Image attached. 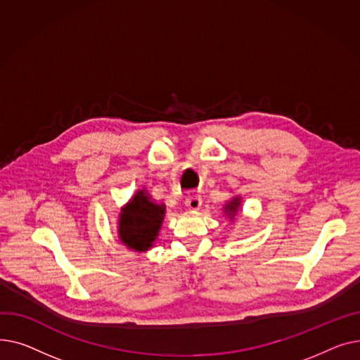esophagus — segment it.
<instances>
[{"instance_id":"1","label":"esophagus","mask_w":360,"mask_h":360,"mask_svg":"<svg viewBox=\"0 0 360 360\" xmlns=\"http://www.w3.org/2000/svg\"><path fill=\"white\" fill-rule=\"evenodd\" d=\"M184 205H186L188 209L196 210V209H199V207H200V205H202V199H200V196H199V195L187 196V198L184 199Z\"/></svg>"}]
</instances>
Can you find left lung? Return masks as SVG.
Instances as JSON below:
<instances>
[{"mask_svg": "<svg viewBox=\"0 0 360 360\" xmlns=\"http://www.w3.org/2000/svg\"><path fill=\"white\" fill-rule=\"evenodd\" d=\"M238 205H240V199L238 198H236L234 200H231L226 206H225V212L231 217V219H232V215H234L236 212H237V209H238Z\"/></svg>", "mask_w": 360, "mask_h": 360, "instance_id": "obj_1", "label": "left lung"}]
</instances>
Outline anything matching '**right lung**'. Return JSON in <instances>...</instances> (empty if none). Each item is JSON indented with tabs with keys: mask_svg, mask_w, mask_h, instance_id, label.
<instances>
[{
	"mask_svg": "<svg viewBox=\"0 0 360 360\" xmlns=\"http://www.w3.org/2000/svg\"><path fill=\"white\" fill-rule=\"evenodd\" d=\"M165 207L150 202L143 192H138L122 210L119 219V238L135 251L153 247L158 236Z\"/></svg>",
	"mask_w": 360,
	"mask_h": 360,
	"instance_id": "1",
	"label": "right lung"
}]
</instances>
